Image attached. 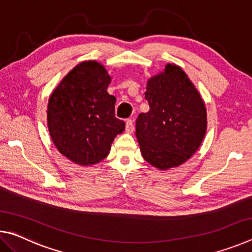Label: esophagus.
I'll use <instances>...</instances> for the list:
<instances>
[{"label":"esophagus","mask_w":252,"mask_h":252,"mask_svg":"<svg viewBox=\"0 0 252 252\" xmlns=\"http://www.w3.org/2000/svg\"><path fill=\"white\" fill-rule=\"evenodd\" d=\"M126 131L127 133H132L134 131V126H133V121L132 120H126Z\"/></svg>","instance_id":"obj_1"}]
</instances>
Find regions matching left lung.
I'll return each instance as SVG.
<instances>
[{"mask_svg": "<svg viewBox=\"0 0 252 252\" xmlns=\"http://www.w3.org/2000/svg\"><path fill=\"white\" fill-rule=\"evenodd\" d=\"M146 89L150 110L140 113L135 123L143 159L159 170L179 167L203 141L206 105L186 72L171 63L151 76Z\"/></svg>", "mask_w": 252, "mask_h": 252, "instance_id": "left-lung-1", "label": "left lung"}]
</instances>
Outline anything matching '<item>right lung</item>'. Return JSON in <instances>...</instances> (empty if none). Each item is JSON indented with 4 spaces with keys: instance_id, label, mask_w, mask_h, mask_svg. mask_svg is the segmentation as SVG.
Returning a JSON list of instances; mask_svg holds the SVG:
<instances>
[{
    "instance_id": "add662e5",
    "label": "right lung",
    "mask_w": 252,
    "mask_h": 252,
    "mask_svg": "<svg viewBox=\"0 0 252 252\" xmlns=\"http://www.w3.org/2000/svg\"><path fill=\"white\" fill-rule=\"evenodd\" d=\"M111 76L104 65L84 61L73 67L51 94L48 127L58 150L88 167L105 159L126 123L114 116L116 96L106 89Z\"/></svg>"
}]
</instances>
